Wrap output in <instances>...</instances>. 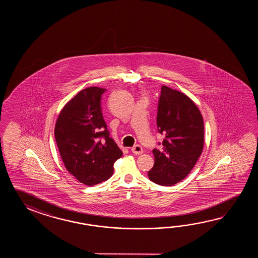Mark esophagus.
Returning a JSON list of instances; mask_svg holds the SVG:
<instances>
[{"mask_svg": "<svg viewBox=\"0 0 258 258\" xmlns=\"http://www.w3.org/2000/svg\"><path fill=\"white\" fill-rule=\"evenodd\" d=\"M131 150L132 152L134 154H136V155H141V154L143 153V148L141 146H139V145H137V146L133 147Z\"/></svg>", "mask_w": 258, "mask_h": 258, "instance_id": "1", "label": "esophagus"}]
</instances>
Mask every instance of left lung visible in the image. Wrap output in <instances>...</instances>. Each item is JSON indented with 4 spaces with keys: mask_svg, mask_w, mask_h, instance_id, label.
<instances>
[{
    "mask_svg": "<svg viewBox=\"0 0 258 258\" xmlns=\"http://www.w3.org/2000/svg\"><path fill=\"white\" fill-rule=\"evenodd\" d=\"M157 125L165 138L160 149H153L155 163L148 178L159 185L170 186L190 173L202 153L203 117L185 94L162 86Z\"/></svg>",
    "mask_w": 258,
    "mask_h": 258,
    "instance_id": "left-lung-1",
    "label": "left lung"
}]
</instances>
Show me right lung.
<instances>
[{
    "label": "right lung",
    "mask_w": 258,
    "mask_h": 258,
    "mask_svg": "<svg viewBox=\"0 0 258 258\" xmlns=\"http://www.w3.org/2000/svg\"><path fill=\"white\" fill-rule=\"evenodd\" d=\"M105 88H85L60 110L55 140L66 170L91 186L113 173V164L122 156L102 115L100 99Z\"/></svg>",
    "instance_id": "obj_1"
}]
</instances>
